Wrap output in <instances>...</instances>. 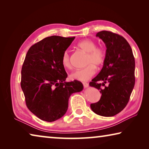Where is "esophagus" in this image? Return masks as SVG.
<instances>
[{
    "label": "esophagus",
    "mask_w": 149,
    "mask_h": 149,
    "mask_svg": "<svg viewBox=\"0 0 149 149\" xmlns=\"http://www.w3.org/2000/svg\"><path fill=\"white\" fill-rule=\"evenodd\" d=\"M83 85H84V87L85 88H87L88 87H89V84H87V83H85V82L83 83Z\"/></svg>",
    "instance_id": "34e87169"
}]
</instances>
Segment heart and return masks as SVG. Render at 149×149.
Listing matches in <instances>:
<instances>
[{"mask_svg": "<svg viewBox=\"0 0 149 149\" xmlns=\"http://www.w3.org/2000/svg\"><path fill=\"white\" fill-rule=\"evenodd\" d=\"M77 47L86 52L87 56L85 64H88L84 68L77 70L70 75V79L73 80L86 81L95 74L94 65L99 67L104 64L106 58V52L104 48L97 47V43L91 39H85L78 42ZM62 64L65 68H72L69 52L65 50L62 56Z\"/></svg>", "mask_w": 149, "mask_h": 149, "instance_id": "b5f03b06", "label": "heart"}]
</instances>
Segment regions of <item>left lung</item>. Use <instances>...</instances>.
<instances>
[{
  "instance_id": "obj_1",
  "label": "left lung",
  "mask_w": 149,
  "mask_h": 149,
  "mask_svg": "<svg viewBox=\"0 0 149 149\" xmlns=\"http://www.w3.org/2000/svg\"><path fill=\"white\" fill-rule=\"evenodd\" d=\"M96 37L102 40L107 50L102 70L89 83L102 94L99 101L91 104V108L102 116H114L129 102L135 81V58L130 44L121 35L102 31ZM107 82L109 85L105 86Z\"/></svg>"
}]
</instances>
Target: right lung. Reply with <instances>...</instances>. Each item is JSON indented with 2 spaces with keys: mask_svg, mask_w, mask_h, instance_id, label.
<instances>
[{
  "mask_svg": "<svg viewBox=\"0 0 149 149\" xmlns=\"http://www.w3.org/2000/svg\"><path fill=\"white\" fill-rule=\"evenodd\" d=\"M74 37L50 36L29 48L22 68L21 87L27 107L37 117L51 122L60 119L68 108L72 93L81 91L80 81L66 82L62 64L64 52Z\"/></svg>",
  "mask_w": 149,
  "mask_h": 149,
  "instance_id": "add662e5",
  "label": "right lung"
}]
</instances>
